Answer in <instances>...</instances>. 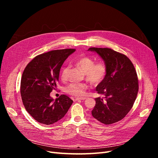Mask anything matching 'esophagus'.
<instances>
[{"label": "esophagus", "instance_id": "obj_1", "mask_svg": "<svg viewBox=\"0 0 158 158\" xmlns=\"http://www.w3.org/2000/svg\"><path fill=\"white\" fill-rule=\"evenodd\" d=\"M85 99H86V98H84V97H83V98H76L75 100H76V101H78V100H84Z\"/></svg>", "mask_w": 158, "mask_h": 158}]
</instances>
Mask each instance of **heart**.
<instances>
[{"instance_id": "heart-1", "label": "heart", "mask_w": 158, "mask_h": 158, "mask_svg": "<svg viewBox=\"0 0 158 158\" xmlns=\"http://www.w3.org/2000/svg\"><path fill=\"white\" fill-rule=\"evenodd\" d=\"M76 64L85 73V77L89 82L93 85H98L106 77L107 74V66L103 62H98L95 63L94 59L89 56H82L76 61ZM69 66H65L61 70L60 77L62 80L67 78ZM88 86L84 83H71L66 88V92L74 95L82 96L85 95Z\"/></svg>"}]
</instances>
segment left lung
<instances>
[{
	"instance_id": "1",
	"label": "left lung",
	"mask_w": 158,
	"mask_h": 158,
	"mask_svg": "<svg viewBox=\"0 0 158 158\" xmlns=\"http://www.w3.org/2000/svg\"><path fill=\"white\" fill-rule=\"evenodd\" d=\"M107 66L106 77L96 87L104 99L95 98L92 116L105 125H111L125 117L132 109L138 92V80L131 60L124 54L109 48L90 47Z\"/></svg>"
}]
</instances>
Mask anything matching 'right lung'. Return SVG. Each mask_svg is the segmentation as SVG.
Instances as JSON below:
<instances>
[{"label":"right lung","mask_w":158,"mask_h":158,"mask_svg":"<svg viewBox=\"0 0 158 158\" xmlns=\"http://www.w3.org/2000/svg\"><path fill=\"white\" fill-rule=\"evenodd\" d=\"M74 49L53 50L36 56L23 72L20 94L23 106L30 115L39 122L49 125L67 113L73 101L66 95L55 100L50 93L56 87L62 65Z\"/></svg>","instance_id":"1"}]
</instances>
